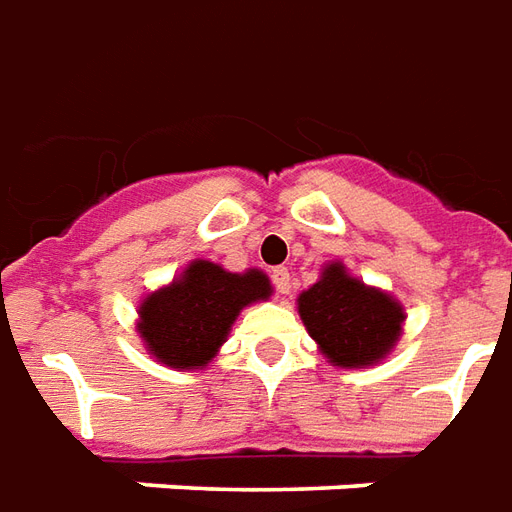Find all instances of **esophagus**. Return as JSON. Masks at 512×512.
Returning <instances> with one entry per match:
<instances>
[{
	"label": "esophagus",
	"mask_w": 512,
	"mask_h": 512,
	"mask_svg": "<svg viewBox=\"0 0 512 512\" xmlns=\"http://www.w3.org/2000/svg\"><path fill=\"white\" fill-rule=\"evenodd\" d=\"M270 278H273V286L278 295H289V270L286 267H275Z\"/></svg>",
	"instance_id": "obj_1"
}]
</instances>
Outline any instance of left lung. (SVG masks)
<instances>
[{"label": "left lung", "instance_id": "1", "mask_svg": "<svg viewBox=\"0 0 512 512\" xmlns=\"http://www.w3.org/2000/svg\"><path fill=\"white\" fill-rule=\"evenodd\" d=\"M297 311L322 355L347 369L383 361L400 342L405 322L394 297L353 278L342 262L328 264L320 281L297 297Z\"/></svg>", "mask_w": 512, "mask_h": 512}]
</instances>
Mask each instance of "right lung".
<instances>
[{"instance_id":"obj_1","label":"right lung","mask_w":512,"mask_h":512,"mask_svg":"<svg viewBox=\"0 0 512 512\" xmlns=\"http://www.w3.org/2000/svg\"><path fill=\"white\" fill-rule=\"evenodd\" d=\"M270 295L273 286L262 270L228 273L220 264L195 259L140 303L137 333L165 366L201 369L228 339L239 311Z\"/></svg>"}]
</instances>
